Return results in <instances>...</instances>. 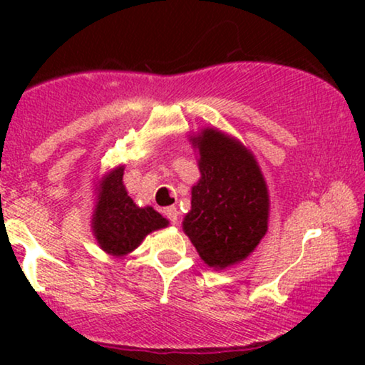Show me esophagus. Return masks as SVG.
<instances>
[{
	"instance_id": "esophagus-1",
	"label": "esophagus",
	"mask_w": 365,
	"mask_h": 365,
	"mask_svg": "<svg viewBox=\"0 0 365 365\" xmlns=\"http://www.w3.org/2000/svg\"><path fill=\"white\" fill-rule=\"evenodd\" d=\"M164 216H166L168 219H169V222L171 224H178V216H179V212H178V209L174 207V206H171V207H166L164 209Z\"/></svg>"
}]
</instances>
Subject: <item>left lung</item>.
<instances>
[{
    "instance_id": "8db88e82",
    "label": "left lung",
    "mask_w": 365,
    "mask_h": 365,
    "mask_svg": "<svg viewBox=\"0 0 365 365\" xmlns=\"http://www.w3.org/2000/svg\"><path fill=\"white\" fill-rule=\"evenodd\" d=\"M199 148L201 179L192 186L182 227L209 267L224 269L251 254L267 231L269 196L256 159L241 143L206 129Z\"/></svg>"
}]
</instances>
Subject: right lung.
<instances>
[{"mask_svg": "<svg viewBox=\"0 0 365 365\" xmlns=\"http://www.w3.org/2000/svg\"><path fill=\"white\" fill-rule=\"evenodd\" d=\"M168 221L153 207H138L123 186V168L114 169L103 181L94 211L93 231L99 246L113 256L136 249L149 232L166 227Z\"/></svg>", "mask_w": 365, "mask_h": 365, "instance_id": "obj_1", "label": "right lung"}]
</instances>
